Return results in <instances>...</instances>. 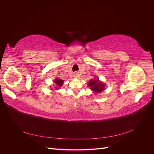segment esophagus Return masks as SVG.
<instances>
[{"label":"esophagus","mask_w":154,"mask_h":154,"mask_svg":"<svg viewBox=\"0 0 154 154\" xmlns=\"http://www.w3.org/2000/svg\"><path fill=\"white\" fill-rule=\"evenodd\" d=\"M78 76H79V74H78V73H77V72H74V77L78 78Z\"/></svg>","instance_id":"obj_1"}]
</instances>
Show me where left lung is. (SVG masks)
<instances>
[{
  "instance_id": "1",
  "label": "left lung",
  "mask_w": 154,
  "mask_h": 154,
  "mask_svg": "<svg viewBox=\"0 0 154 154\" xmlns=\"http://www.w3.org/2000/svg\"><path fill=\"white\" fill-rule=\"evenodd\" d=\"M88 87H91V89L95 91V93L103 91L105 88L104 84L99 81L98 78L91 80L90 82H88Z\"/></svg>"
}]
</instances>
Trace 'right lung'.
<instances>
[{"instance_id": "obj_1", "label": "right lung", "mask_w": 154, "mask_h": 154, "mask_svg": "<svg viewBox=\"0 0 154 154\" xmlns=\"http://www.w3.org/2000/svg\"><path fill=\"white\" fill-rule=\"evenodd\" d=\"M54 82L55 83V84H57L58 87H62L63 83V81L61 79H56Z\"/></svg>"}]
</instances>
